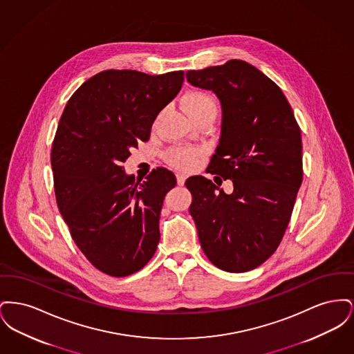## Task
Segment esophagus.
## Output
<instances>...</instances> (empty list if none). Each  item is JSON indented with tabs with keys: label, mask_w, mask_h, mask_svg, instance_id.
Listing matches in <instances>:
<instances>
[{
	"label": "esophagus",
	"mask_w": 354,
	"mask_h": 354,
	"mask_svg": "<svg viewBox=\"0 0 354 354\" xmlns=\"http://www.w3.org/2000/svg\"><path fill=\"white\" fill-rule=\"evenodd\" d=\"M185 178H187V176H185V174H178V175H176V180H178V185H185Z\"/></svg>",
	"instance_id": "1"
}]
</instances>
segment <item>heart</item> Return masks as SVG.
Returning <instances> with one entry per match:
<instances>
[{
  "instance_id": "1",
  "label": "heart",
  "mask_w": 354,
  "mask_h": 354,
  "mask_svg": "<svg viewBox=\"0 0 354 354\" xmlns=\"http://www.w3.org/2000/svg\"><path fill=\"white\" fill-rule=\"evenodd\" d=\"M183 106L189 115L203 111H216L215 100L204 91H189L183 97ZM199 150L191 147H175L167 153L169 165L175 169H191L198 159Z\"/></svg>"
}]
</instances>
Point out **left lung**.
I'll use <instances>...</instances> for the list:
<instances>
[{
	"mask_svg": "<svg viewBox=\"0 0 354 354\" xmlns=\"http://www.w3.org/2000/svg\"><path fill=\"white\" fill-rule=\"evenodd\" d=\"M185 77L220 101L219 146L207 171L234 183L228 195L201 175L185 180L201 245L220 270H254L279 247L303 182L300 127L281 88L248 62Z\"/></svg>",
	"mask_w": 354,
	"mask_h": 354,
	"instance_id": "8db88e82",
	"label": "left lung"
}]
</instances>
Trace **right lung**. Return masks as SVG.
Returning <instances> with one entry per match:
<instances>
[{
  "label": "right lung",
  "mask_w": 354,
  "mask_h": 354,
  "mask_svg": "<svg viewBox=\"0 0 354 354\" xmlns=\"http://www.w3.org/2000/svg\"><path fill=\"white\" fill-rule=\"evenodd\" d=\"M183 81L182 70H106L80 86L59 119L51 147L57 204L78 248L110 276L142 270L156 251L162 205L176 178L160 167L139 183L122 165L150 139Z\"/></svg>",
  "instance_id": "1"
}]
</instances>
